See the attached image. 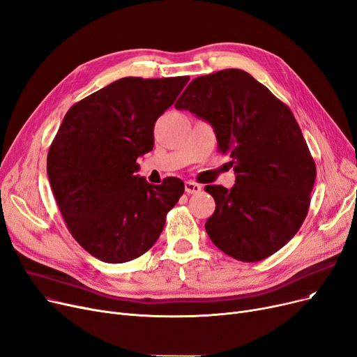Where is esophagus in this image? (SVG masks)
<instances>
[{"instance_id":"1","label":"esophagus","mask_w":357,"mask_h":357,"mask_svg":"<svg viewBox=\"0 0 357 357\" xmlns=\"http://www.w3.org/2000/svg\"><path fill=\"white\" fill-rule=\"evenodd\" d=\"M201 191V185L194 181L185 182V192L187 194H198Z\"/></svg>"}]
</instances>
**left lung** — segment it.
<instances>
[{"label":"left lung","mask_w":357,"mask_h":357,"mask_svg":"<svg viewBox=\"0 0 357 357\" xmlns=\"http://www.w3.org/2000/svg\"><path fill=\"white\" fill-rule=\"evenodd\" d=\"M175 107L211 123L236 174L230 190L204 188L215 201L206 223L211 242L243 262L277 252L301 229L317 176L290 107L238 68L197 77Z\"/></svg>","instance_id":"obj_1"}]
</instances>
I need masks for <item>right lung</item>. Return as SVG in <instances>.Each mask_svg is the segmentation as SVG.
I'll return each instance as SVG.
<instances>
[{
  "label": "right lung",
  "mask_w": 357,
  "mask_h": 357,
  "mask_svg": "<svg viewBox=\"0 0 357 357\" xmlns=\"http://www.w3.org/2000/svg\"><path fill=\"white\" fill-rule=\"evenodd\" d=\"M190 77H123L74 103L46 160L51 188L73 238L98 259L121 264L156 243L185 185L135 175L151 151L154 122Z\"/></svg>",
  "instance_id": "1"
}]
</instances>
